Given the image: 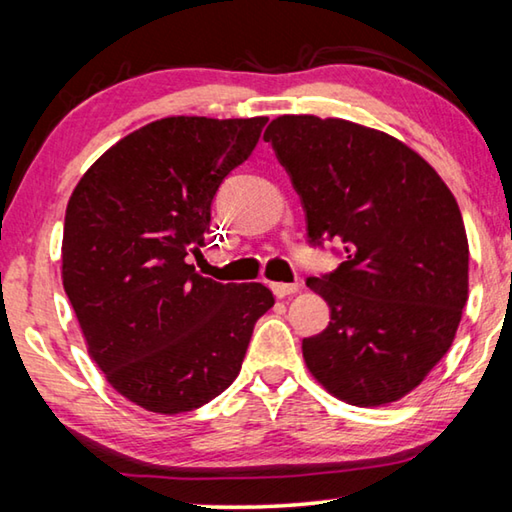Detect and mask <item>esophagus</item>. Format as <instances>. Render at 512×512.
<instances>
[{
  "instance_id": "esophagus-1",
  "label": "esophagus",
  "mask_w": 512,
  "mask_h": 512,
  "mask_svg": "<svg viewBox=\"0 0 512 512\" xmlns=\"http://www.w3.org/2000/svg\"><path fill=\"white\" fill-rule=\"evenodd\" d=\"M271 289L277 298H287L293 296V293H298L302 287L298 282H273Z\"/></svg>"
}]
</instances>
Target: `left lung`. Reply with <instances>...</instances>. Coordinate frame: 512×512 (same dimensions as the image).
I'll return each mask as SVG.
<instances>
[{"label": "left lung", "instance_id": "left-lung-1", "mask_svg": "<svg viewBox=\"0 0 512 512\" xmlns=\"http://www.w3.org/2000/svg\"><path fill=\"white\" fill-rule=\"evenodd\" d=\"M264 140L289 173L309 246L336 241V271L307 277L329 325L302 341L329 393L379 406L445 357L467 300L470 250L454 194L395 137L345 119L284 115Z\"/></svg>", "mask_w": 512, "mask_h": 512}]
</instances>
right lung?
<instances>
[{"instance_id": "1", "label": "right lung", "mask_w": 512, "mask_h": 512, "mask_svg": "<svg viewBox=\"0 0 512 512\" xmlns=\"http://www.w3.org/2000/svg\"><path fill=\"white\" fill-rule=\"evenodd\" d=\"M266 117H167L108 149L65 212L63 287L92 359L146 411H194L241 370L273 307L259 282L201 277L212 201L259 142Z\"/></svg>"}]
</instances>
